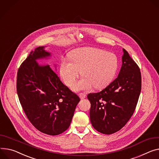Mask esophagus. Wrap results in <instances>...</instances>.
<instances>
[{"instance_id": "esophagus-1", "label": "esophagus", "mask_w": 159, "mask_h": 159, "mask_svg": "<svg viewBox=\"0 0 159 159\" xmlns=\"http://www.w3.org/2000/svg\"><path fill=\"white\" fill-rule=\"evenodd\" d=\"M79 96H80V97L81 99H83L85 98V97H87V95L85 94V93H80L79 94Z\"/></svg>"}]
</instances>
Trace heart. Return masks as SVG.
<instances>
[{"label":"heart","instance_id":"b5f03b06","mask_svg":"<svg viewBox=\"0 0 159 159\" xmlns=\"http://www.w3.org/2000/svg\"><path fill=\"white\" fill-rule=\"evenodd\" d=\"M70 60L63 59L60 75L68 87H72L80 73L83 77L72 89L76 91L105 88L114 79L118 68L117 57L101 49L83 48L72 52Z\"/></svg>","mask_w":159,"mask_h":159}]
</instances>
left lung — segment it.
Segmentation results:
<instances>
[{"instance_id": "obj_1", "label": "left lung", "mask_w": 159, "mask_h": 159, "mask_svg": "<svg viewBox=\"0 0 159 159\" xmlns=\"http://www.w3.org/2000/svg\"><path fill=\"white\" fill-rule=\"evenodd\" d=\"M118 77L102 91L88 94L90 118L98 132L111 134L124 127L132 116L141 90L140 69L123 49Z\"/></svg>"}]
</instances>
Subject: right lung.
I'll return each instance as SVG.
<instances>
[{"mask_svg": "<svg viewBox=\"0 0 159 159\" xmlns=\"http://www.w3.org/2000/svg\"><path fill=\"white\" fill-rule=\"evenodd\" d=\"M50 55L43 46L30 53L18 70L16 90L30 123L40 132L55 136L69 128L80 99L50 66L36 62Z\"/></svg>", "mask_w": 159, "mask_h": 159, "instance_id": "1", "label": "right lung"}]
</instances>
